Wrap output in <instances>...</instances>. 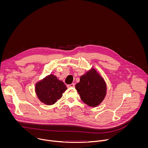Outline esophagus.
Returning a JSON list of instances; mask_svg holds the SVG:
<instances>
[{"mask_svg": "<svg viewBox=\"0 0 148 148\" xmlns=\"http://www.w3.org/2000/svg\"><path fill=\"white\" fill-rule=\"evenodd\" d=\"M74 86H75V85H74V84H70V85H67V87H68V88H73V87H74Z\"/></svg>", "mask_w": 148, "mask_h": 148, "instance_id": "34e87169", "label": "esophagus"}]
</instances>
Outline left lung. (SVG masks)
I'll use <instances>...</instances> for the list:
<instances>
[{
  "instance_id": "obj_1",
  "label": "left lung",
  "mask_w": 148,
  "mask_h": 148,
  "mask_svg": "<svg viewBox=\"0 0 148 148\" xmlns=\"http://www.w3.org/2000/svg\"><path fill=\"white\" fill-rule=\"evenodd\" d=\"M75 89L81 100L92 107L99 105L107 93L106 83L94 69L81 76L79 82L75 85Z\"/></svg>"
}]
</instances>
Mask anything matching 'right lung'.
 Here are the masks:
<instances>
[{
  "label": "right lung",
  "instance_id": "obj_1",
  "mask_svg": "<svg viewBox=\"0 0 148 148\" xmlns=\"http://www.w3.org/2000/svg\"><path fill=\"white\" fill-rule=\"evenodd\" d=\"M67 90L64 83L53 74L47 75L36 84L35 91L40 101L47 105L55 103Z\"/></svg>",
  "mask_w": 148,
  "mask_h": 148
}]
</instances>
